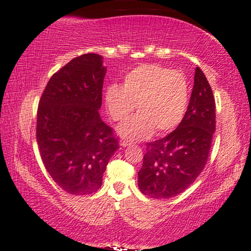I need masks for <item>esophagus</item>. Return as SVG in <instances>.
<instances>
[{
	"label": "esophagus",
	"mask_w": 251,
	"mask_h": 251,
	"mask_svg": "<svg viewBox=\"0 0 251 251\" xmlns=\"http://www.w3.org/2000/svg\"><path fill=\"white\" fill-rule=\"evenodd\" d=\"M132 145V142L129 141V140H122V141H120V146L122 147H128V146H131Z\"/></svg>",
	"instance_id": "34e87169"
}]
</instances>
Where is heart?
<instances>
[{
    "label": "heart",
    "mask_w": 251,
    "mask_h": 251,
    "mask_svg": "<svg viewBox=\"0 0 251 251\" xmlns=\"http://www.w3.org/2000/svg\"><path fill=\"white\" fill-rule=\"evenodd\" d=\"M189 101L188 82L181 72L157 64L136 66L124 75L123 86L105 89V104L116 122L131 115L138 103L140 112L119 127L125 138H146L155 127L170 132L182 122Z\"/></svg>",
    "instance_id": "obj_1"
}]
</instances>
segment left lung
<instances>
[{
	"label": "left lung",
	"mask_w": 251,
	"mask_h": 251,
	"mask_svg": "<svg viewBox=\"0 0 251 251\" xmlns=\"http://www.w3.org/2000/svg\"><path fill=\"white\" fill-rule=\"evenodd\" d=\"M215 131V96L198 66L182 122L164 138L146 143L140 190L152 199H171L186 190L204 169Z\"/></svg>",
	"instance_id": "1"
}]
</instances>
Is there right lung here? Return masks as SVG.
I'll use <instances>...</instances> for the list:
<instances>
[{
	"instance_id": "obj_1",
	"label": "right lung",
	"mask_w": 251,
	"mask_h": 251,
	"mask_svg": "<svg viewBox=\"0 0 251 251\" xmlns=\"http://www.w3.org/2000/svg\"><path fill=\"white\" fill-rule=\"evenodd\" d=\"M105 68L98 53H83L53 73L39 101L36 141L43 165L66 193L100 189L118 136L102 122Z\"/></svg>"
}]
</instances>
